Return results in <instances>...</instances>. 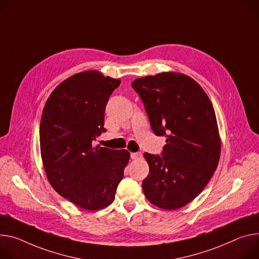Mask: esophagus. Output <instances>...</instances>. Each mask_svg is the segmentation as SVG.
<instances>
[{
  "label": "esophagus",
  "instance_id": "1",
  "mask_svg": "<svg viewBox=\"0 0 259 259\" xmlns=\"http://www.w3.org/2000/svg\"><path fill=\"white\" fill-rule=\"evenodd\" d=\"M131 159L133 160H139L143 158V154L142 153H131Z\"/></svg>",
  "mask_w": 259,
  "mask_h": 259
}]
</instances>
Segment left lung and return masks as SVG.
<instances>
[{"instance_id":"left-lung-1","label":"left lung","mask_w":259,"mask_h":259,"mask_svg":"<svg viewBox=\"0 0 259 259\" xmlns=\"http://www.w3.org/2000/svg\"><path fill=\"white\" fill-rule=\"evenodd\" d=\"M131 85L153 132L166 136L162 156L144 154L150 167L144 193L158 207L180 208L200 194L218 166L221 139L213 104L193 78L182 73L140 77Z\"/></svg>"}]
</instances>
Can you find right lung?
I'll return each mask as SVG.
<instances>
[{
	"instance_id": "right-lung-1",
	"label": "right lung",
	"mask_w": 259,
	"mask_h": 259,
	"mask_svg": "<svg viewBox=\"0 0 259 259\" xmlns=\"http://www.w3.org/2000/svg\"><path fill=\"white\" fill-rule=\"evenodd\" d=\"M121 80L89 70L62 81L46 101L40 122V152L50 184L87 210L114 200L130 153L94 148L104 129L108 98Z\"/></svg>"
}]
</instances>
